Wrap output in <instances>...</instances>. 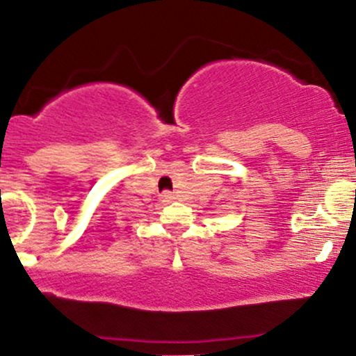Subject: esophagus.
<instances>
[{
  "label": "esophagus",
  "instance_id": "34e87169",
  "mask_svg": "<svg viewBox=\"0 0 356 356\" xmlns=\"http://www.w3.org/2000/svg\"><path fill=\"white\" fill-rule=\"evenodd\" d=\"M161 197H162V201H164V202H170L174 199V194L170 191H165V192H162Z\"/></svg>",
  "mask_w": 356,
  "mask_h": 356
}]
</instances>
